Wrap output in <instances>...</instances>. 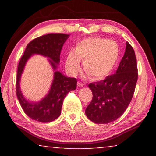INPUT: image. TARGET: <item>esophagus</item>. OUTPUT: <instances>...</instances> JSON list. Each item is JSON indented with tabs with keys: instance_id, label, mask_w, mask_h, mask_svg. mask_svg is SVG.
Returning a JSON list of instances; mask_svg holds the SVG:
<instances>
[{
	"instance_id": "obj_1",
	"label": "esophagus",
	"mask_w": 156,
	"mask_h": 156,
	"mask_svg": "<svg viewBox=\"0 0 156 156\" xmlns=\"http://www.w3.org/2000/svg\"><path fill=\"white\" fill-rule=\"evenodd\" d=\"M85 85V84L83 83H81V82H78V87H83Z\"/></svg>"
}]
</instances>
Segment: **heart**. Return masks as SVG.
<instances>
[{"label":"heart","mask_w":156,"mask_h":156,"mask_svg":"<svg viewBox=\"0 0 156 156\" xmlns=\"http://www.w3.org/2000/svg\"><path fill=\"white\" fill-rule=\"evenodd\" d=\"M119 56V48L113 41L100 37H92L80 41L75 51L68 54L66 69L75 75L80 69V60L91 78L99 79L106 76L112 70Z\"/></svg>","instance_id":"heart-1"}]
</instances>
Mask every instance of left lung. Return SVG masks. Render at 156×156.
Instances as JSON below:
<instances>
[{"mask_svg":"<svg viewBox=\"0 0 156 156\" xmlns=\"http://www.w3.org/2000/svg\"><path fill=\"white\" fill-rule=\"evenodd\" d=\"M126 50L115 73L101 81L89 84L93 94L85 113L92 122L107 124L122 115L130 103L138 80L134 49L126 42Z\"/></svg>","mask_w":156,"mask_h":156,"instance_id":"1","label":"left lung"}]
</instances>
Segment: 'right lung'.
Here are the masks:
<instances>
[{"mask_svg": "<svg viewBox=\"0 0 156 156\" xmlns=\"http://www.w3.org/2000/svg\"><path fill=\"white\" fill-rule=\"evenodd\" d=\"M69 34H48L34 39L26 47L24 54L18 63L16 76V95L23 111L29 117L41 122H49L56 120L61 113L63 100L69 92L75 90L77 79L68 78L59 72H55L54 81L49 94L39 102L31 103L25 99L20 89V79L27 60L34 54L50 58L54 69L60 62L62 47Z\"/></svg>", "mask_w": 156, "mask_h": 156, "instance_id": "add662e5", "label": "right lung"}]
</instances>
